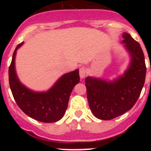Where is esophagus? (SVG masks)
I'll return each mask as SVG.
<instances>
[{
  "label": "esophagus",
  "mask_w": 151,
  "mask_h": 151,
  "mask_svg": "<svg viewBox=\"0 0 151 151\" xmlns=\"http://www.w3.org/2000/svg\"><path fill=\"white\" fill-rule=\"evenodd\" d=\"M87 75V69L86 68L82 66V67L79 68V76L81 77V78H84L85 77V76Z\"/></svg>",
  "instance_id": "esophagus-1"
}]
</instances>
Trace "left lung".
<instances>
[{
  "mask_svg": "<svg viewBox=\"0 0 151 151\" xmlns=\"http://www.w3.org/2000/svg\"><path fill=\"white\" fill-rule=\"evenodd\" d=\"M122 38L131 56V63L123 76L112 82L90 76L85 78L91 110L102 120H110L131 110L145 82L147 68L141 45L129 33H123Z\"/></svg>",
  "mask_w": 151,
  "mask_h": 151,
  "instance_id": "1",
  "label": "left lung"
}]
</instances>
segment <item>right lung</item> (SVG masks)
<instances>
[{"instance_id": "1", "label": "right lung", "mask_w": 151, "mask_h": 151, "mask_svg": "<svg viewBox=\"0 0 151 151\" xmlns=\"http://www.w3.org/2000/svg\"><path fill=\"white\" fill-rule=\"evenodd\" d=\"M22 44L16 47L9 68V83L14 100L19 107L31 118L42 122H57L67 109L73 88L79 82L78 69L64 74L46 92L33 91L19 82L16 73V54Z\"/></svg>"}]
</instances>
